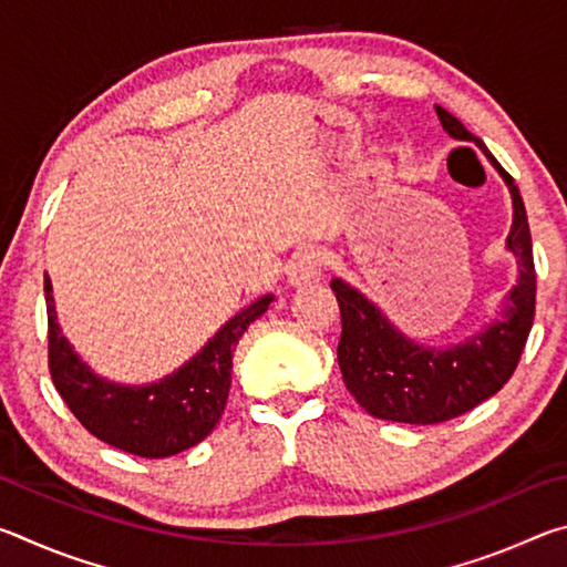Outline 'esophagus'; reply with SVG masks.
I'll use <instances>...</instances> for the list:
<instances>
[{
	"label": "esophagus",
	"instance_id": "obj_1",
	"mask_svg": "<svg viewBox=\"0 0 567 567\" xmlns=\"http://www.w3.org/2000/svg\"><path fill=\"white\" fill-rule=\"evenodd\" d=\"M322 267H324V255L320 247L305 245L297 249L292 255L290 265H287V282L300 287L307 282H315L322 277Z\"/></svg>",
	"mask_w": 567,
	"mask_h": 567
}]
</instances>
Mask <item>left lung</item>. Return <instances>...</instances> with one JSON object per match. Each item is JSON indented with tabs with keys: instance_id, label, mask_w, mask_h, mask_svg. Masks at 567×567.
<instances>
[{
	"instance_id": "obj_1",
	"label": "left lung",
	"mask_w": 567,
	"mask_h": 567,
	"mask_svg": "<svg viewBox=\"0 0 567 567\" xmlns=\"http://www.w3.org/2000/svg\"><path fill=\"white\" fill-rule=\"evenodd\" d=\"M435 112L450 137L473 142L511 189L513 225L505 249L517 262V280L503 297L495 320L443 348L410 338L368 295L342 277L330 282L342 315L338 362L344 385L372 417L408 425L453 420L493 398L520 362L535 315L533 245L520 189L497 165L483 140L467 132L465 124L440 104H435Z\"/></svg>"
}]
</instances>
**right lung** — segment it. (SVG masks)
I'll return each instance as SVG.
<instances>
[{
    "label": "right lung",
    "instance_id": "1",
    "mask_svg": "<svg viewBox=\"0 0 567 567\" xmlns=\"http://www.w3.org/2000/svg\"><path fill=\"white\" fill-rule=\"evenodd\" d=\"M44 295L56 392L94 437L140 457L177 455L213 433L225 412L237 342L275 300V295H262L243 307L169 375L145 385H124L97 375L64 338L50 277H44Z\"/></svg>",
    "mask_w": 567,
    "mask_h": 567
}]
</instances>
